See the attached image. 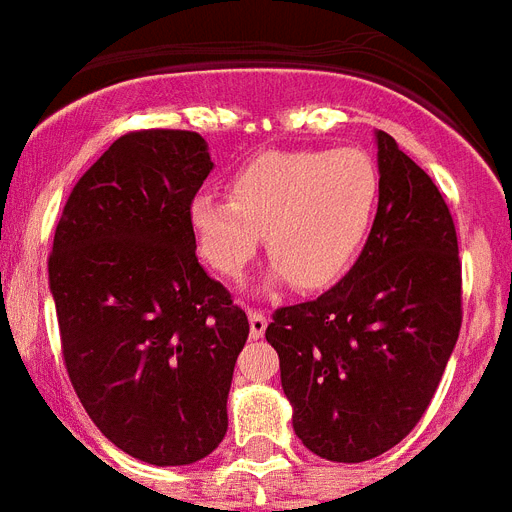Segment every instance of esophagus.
I'll list each match as a JSON object with an SVG mask.
<instances>
[{"label": "esophagus", "instance_id": "1", "mask_svg": "<svg viewBox=\"0 0 512 512\" xmlns=\"http://www.w3.org/2000/svg\"><path fill=\"white\" fill-rule=\"evenodd\" d=\"M248 325H251V338H261L264 330H267L269 320L261 312H253L251 309V312H248Z\"/></svg>", "mask_w": 512, "mask_h": 512}]
</instances>
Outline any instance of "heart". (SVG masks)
<instances>
[{"label": "heart", "mask_w": 512, "mask_h": 512, "mask_svg": "<svg viewBox=\"0 0 512 512\" xmlns=\"http://www.w3.org/2000/svg\"><path fill=\"white\" fill-rule=\"evenodd\" d=\"M378 198V169L362 150L264 153L237 171L230 200H192L190 230L200 259L222 277H243L267 235L272 280L320 290L357 261Z\"/></svg>", "instance_id": "b5f03b06"}]
</instances>
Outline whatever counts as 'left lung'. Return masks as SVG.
<instances>
[{
    "mask_svg": "<svg viewBox=\"0 0 512 512\" xmlns=\"http://www.w3.org/2000/svg\"><path fill=\"white\" fill-rule=\"evenodd\" d=\"M380 198L365 251L314 301L267 327L293 431L333 463L396 447L428 410L463 322L457 232L431 177L375 132Z\"/></svg>",
    "mask_w": 512,
    "mask_h": 512,
    "instance_id": "left-lung-1",
    "label": "left lung"
}]
</instances>
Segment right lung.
<instances>
[{"label": "right lung", "mask_w": 512, "mask_h": 512, "mask_svg": "<svg viewBox=\"0 0 512 512\" xmlns=\"http://www.w3.org/2000/svg\"><path fill=\"white\" fill-rule=\"evenodd\" d=\"M214 171L195 132L118 137L79 179L49 256L63 357L102 436L190 465L227 433L248 317L195 256L190 203Z\"/></svg>", "instance_id": "right-lung-1"}]
</instances>
